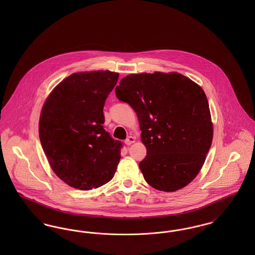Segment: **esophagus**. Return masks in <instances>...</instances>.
Here are the masks:
<instances>
[{
	"mask_svg": "<svg viewBox=\"0 0 255 255\" xmlns=\"http://www.w3.org/2000/svg\"><path fill=\"white\" fill-rule=\"evenodd\" d=\"M135 141V138L133 136H128L126 139H125V144L126 145H131L132 143H133Z\"/></svg>",
	"mask_w": 255,
	"mask_h": 255,
	"instance_id": "obj_1",
	"label": "esophagus"
}]
</instances>
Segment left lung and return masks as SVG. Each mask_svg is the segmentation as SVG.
Wrapping results in <instances>:
<instances>
[{
  "mask_svg": "<svg viewBox=\"0 0 255 255\" xmlns=\"http://www.w3.org/2000/svg\"><path fill=\"white\" fill-rule=\"evenodd\" d=\"M116 95L137 116L147 150L139 168L147 183L173 192L193 181L213 137L204 90L181 73L156 72L127 75Z\"/></svg>",
  "mask_w": 255,
  "mask_h": 255,
  "instance_id": "8db88e82",
  "label": "left lung"
}]
</instances>
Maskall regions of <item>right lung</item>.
Masks as SVG:
<instances>
[{
	"label": "right lung",
	"instance_id": "right-lung-1",
	"mask_svg": "<svg viewBox=\"0 0 255 255\" xmlns=\"http://www.w3.org/2000/svg\"><path fill=\"white\" fill-rule=\"evenodd\" d=\"M119 76L110 71L73 73L53 89L41 111L39 137L49 165L74 188H97L116 173L122 141L102 124Z\"/></svg>",
	"mask_w": 255,
	"mask_h": 255
}]
</instances>
